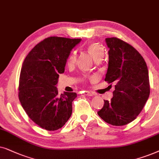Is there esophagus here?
<instances>
[{"mask_svg":"<svg viewBox=\"0 0 159 159\" xmlns=\"http://www.w3.org/2000/svg\"><path fill=\"white\" fill-rule=\"evenodd\" d=\"M84 95H86V96H92L93 94L92 92H89V91H86V92H84Z\"/></svg>","mask_w":159,"mask_h":159,"instance_id":"esophagus-1","label":"esophagus"}]
</instances>
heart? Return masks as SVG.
Instances as JSON below:
<instances>
[{
	"instance_id": "heart-1",
	"label": "heart",
	"mask_w": 159,
	"mask_h": 159,
	"mask_svg": "<svg viewBox=\"0 0 159 159\" xmlns=\"http://www.w3.org/2000/svg\"><path fill=\"white\" fill-rule=\"evenodd\" d=\"M87 50L89 52V54L92 55V57L94 58L95 61L102 60L104 57L105 54V51L103 49V48L102 47L101 45H99V43H90L89 45L87 46ZM76 60H77V54H76L75 52H71V54L69 55L68 59H67V65L69 66H73L75 64ZM84 77L81 78V81H84Z\"/></svg>"
}]
</instances>
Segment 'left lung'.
Wrapping results in <instances>:
<instances>
[{
	"mask_svg": "<svg viewBox=\"0 0 159 159\" xmlns=\"http://www.w3.org/2000/svg\"><path fill=\"white\" fill-rule=\"evenodd\" d=\"M109 48L108 68L105 81L116 84L113 97L97 112L113 126H124L140 113L150 95L148 70L142 55L117 38L105 39Z\"/></svg>",
	"mask_w": 159,
	"mask_h": 159,
	"instance_id": "obj_1",
	"label": "left lung"
}]
</instances>
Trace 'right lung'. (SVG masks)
I'll use <instances>...</instances> for the list:
<instances>
[{"label":"right lung","mask_w":159,"mask_h":159,"mask_svg":"<svg viewBox=\"0 0 159 159\" xmlns=\"http://www.w3.org/2000/svg\"><path fill=\"white\" fill-rule=\"evenodd\" d=\"M81 41L48 37L35 46L23 62L19 99L30 118L44 129L57 130L71 116L77 94L65 92L59 95L56 85L70 51Z\"/></svg>","instance_id":"add662e5"}]
</instances>
